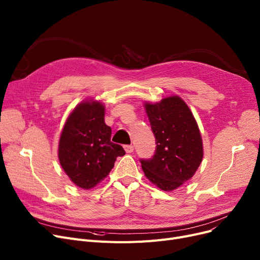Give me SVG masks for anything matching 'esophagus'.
<instances>
[{
    "instance_id": "obj_1",
    "label": "esophagus",
    "mask_w": 260,
    "mask_h": 260,
    "mask_svg": "<svg viewBox=\"0 0 260 260\" xmlns=\"http://www.w3.org/2000/svg\"><path fill=\"white\" fill-rule=\"evenodd\" d=\"M124 149L126 153H133L134 152V146L133 145H124Z\"/></svg>"
}]
</instances>
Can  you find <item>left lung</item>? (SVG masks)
<instances>
[{"instance_id":"8db88e82","label":"left lung","mask_w":260,"mask_h":260,"mask_svg":"<svg viewBox=\"0 0 260 260\" xmlns=\"http://www.w3.org/2000/svg\"><path fill=\"white\" fill-rule=\"evenodd\" d=\"M156 138V152L141 159L146 178L160 189H176L189 180L203 157L201 135L186 103L178 95L144 104Z\"/></svg>"}]
</instances>
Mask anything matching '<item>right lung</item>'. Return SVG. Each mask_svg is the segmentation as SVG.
Masks as SVG:
<instances>
[{
  "mask_svg": "<svg viewBox=\"0 0 260 260\" xmlns=\"http://www.w3.org/2000/svg\"><path fill=\"white\" fill-rule=\"evenodd\" d=\"M105 107L98 101H83L68 116L59 141L60 165L79 187L89 189L100 183L125 154L111 141L112 128L104 122Z\"/></svg>",
  "mask_w": 260,
  "mask_h": 260,
  "instance_id": "1",
  "label": "right lung"
}]
</instances>
